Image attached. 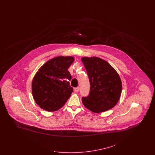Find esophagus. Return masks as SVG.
Here are the masks:
<instances>
[{"instance_id":"obj_1","label":"esophagus","mask_w":155,"mask_h":155,"mask_svg":"<svg viewBox=\"0 0 155 155\" xmlns=\"http://www.w3.org/2000/svg\"><path fill=\"white\" fill-rule=\"evenodd\" d=\"M74 92H78L79 91V88L78 87H77V88H75L74 89Z\"/></svg>"}]
</instances>
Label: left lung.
<instances>
[{
  "label": "left lung",
  "mask_w": 155,
  "mask_h": 155,
  "mask_svg": "<svg viewBox=\"0 0 155 155\" xmlns=\"http://www.w3.org/2000/svg\"><path fill=\"white\" fill-rule=\"evenodd\" d=\"M90 82L88 96L82 103L89 110L101 113L113 108L119 101L122 90L117 71L106 61L96 57L81 59Z\"/></svg>",
  "instance_id": "8db88e82"
}]
</instances>
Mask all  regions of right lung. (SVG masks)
<instances>
[{"label":"right lung","mask_w":155,"mask_h":155,"mask_svg":"<svg viewBox=\"0 0 155 155\" xmlns=\"http://www.w3.org/2000/svg\"><path fill=\"white\" fill-rule=\"evenodd\" d=\"M71 56H59L45 63L32 82L34 99L41 108L48 111L58 110L64 106L73 91L69 81L68 69L74 61Z\"/></svg>","instance_id":"right-lung-1"}]
</instances>
